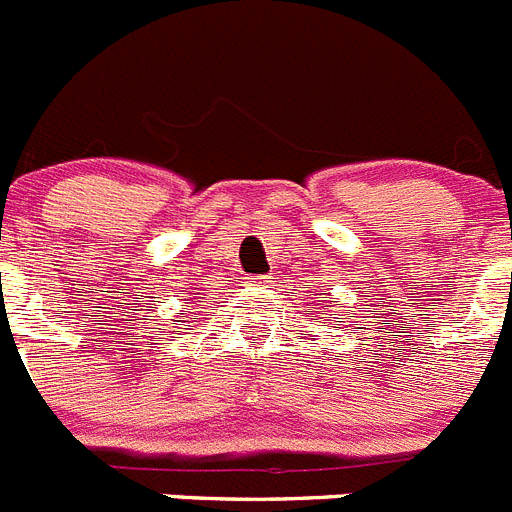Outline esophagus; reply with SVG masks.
I'll return each instance as SVG.
<instances>
[{"mask_svg": "<svg viewBox=\"0 0 512 512\" xmlns=\"http://www.w3.org/2000/svg\"><path fill=\"white\" fill-rule=\"evenodd\" d=\"M253 287H271V276L269 274L253 276Z\"/></svg>", "mask_w": 512, "mask_h": 512, "instance_id": "1", "label": "esophagus"}]
</instances>
